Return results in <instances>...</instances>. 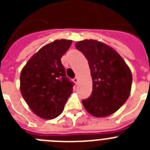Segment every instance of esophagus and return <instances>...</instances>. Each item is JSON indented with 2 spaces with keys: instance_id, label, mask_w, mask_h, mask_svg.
<instances>
[{
  "instance_id": "1",
  "label": "esophagus",
  "mask_w": 150,
  "mask_h": 150,
  "mask_svg": "<svg viewBox=\"0 0 150 150\" xmlns=\"http://www.w3.org/2000/svg\"><path fill=\"white\" fill-rule=\"evenodd\" d=\"M73 81L74 82V83H75V84H77V83H78V78L77 77H75L74 78V79H73Z\"/></svg>"
}]
</instances>
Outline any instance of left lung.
<instances>
[{
    "mask_svg": "<svg viewBox=\"0 0 150 150\" xmlns=\"http://www.w3.org/2000/svg\"><path fill=\"white\" fill-rule=\"evenodd\" d=\"M88 60L92 78V91L82 100L89 113L96 117L111 115L129 97L132 75L122 58L109 46L95 40L76 43Z\"/></svg>",
    "mask_w": 150,
    "mask_h": 150,
    "instance_id": "1",
    "label": "left lung"
}]
</instances>
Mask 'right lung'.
Here are the masks:
<instances>
[{
	"instance_id": "1",
	"label": "right lung",
	"mask_w": 150,
	"mask_h": 150,
	"mask_svg": "<svg viewBox=\"0 0 150 150\" xmlns=\"http://www.w3.org/2000/svg\"><path fill=\"white\" fill-rule=\"evenodd\" d=\"M72 41L57 40L33 55L22 69L20 90L30 110L40 117L52 120L63 112L74 83L61 62Z\"/></svg>"
}]
</instances>
